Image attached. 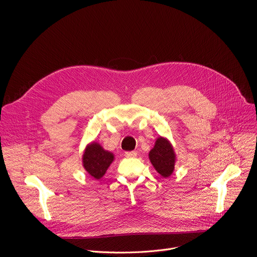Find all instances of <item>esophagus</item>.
I'll list each match as a JSON object with an SVG mask.
<instances>
[{"instance_id": "34e87169", "label": "esophagus", "mask_w": 257, "mask_h": 257, "mask_svg": "<svg viewBox=\"0 0 257 257\" xmlns=\"http://www.w3.org/2000/svg\"><path fill=\"white\" fill-rule=\"evenodd\" d=\"M137 152L136 151H129V152H125V156L126 157H128V158H133V157H136L137 156Z\"/></svg>"}]
</instances>
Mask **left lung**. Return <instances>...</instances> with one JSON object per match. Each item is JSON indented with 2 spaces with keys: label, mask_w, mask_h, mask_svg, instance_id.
<instances>
[{
  "label": "left lung",
  "mask_w": 257,
  "mask_h": 257,
  "mask_svg": "<svg viewBox=\"0 0 257 257\" xmlns=\"http://www.w3.org/2000/svg\"><path fill=\"white\" fill-rule=\"evenodd\" d=\"M149 158L151 164L161 176L165 178L171 176L175 168L176 155L171 143L167 139L159 137L156 140L154 148L149 153Z\"/></svg>",
  "instance_id": "obj_1"
}]
</instances>
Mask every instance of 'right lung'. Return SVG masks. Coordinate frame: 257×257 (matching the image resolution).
Wrapping results in <instances>:
<instances>
[{"label":"right lung","mask_w":257,"mask_h":257,"mask_svg":"<svg viewBox=\"0 0 257 257\" xmlns=\"http://www.w3.org/2000/svg\"><path fill=\"white\" fill-rule=\"evenodd\" d=\"M114 159L111 152L104 150L98 143H91L85 148L82 164L85 171L94 179H101Z\"/></svg>","instance_id":"1"}]
</instances>
